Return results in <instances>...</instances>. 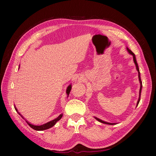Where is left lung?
Segmentation results:
<instances>
[{
	"label": "left lung",
	"instance_id": "obj_1",
	"mask_svg": "<svg viewBox=\"0 0 156 156\" xmlns=\"http://www.w3.org/2000/svg\"><path fill=\"white\" fill-rule=\"evenodd\" d=\"M126 49L127 51V52L128 53L131 55L132 56H133V61H134V63L135 64V66H136V70H137L138 72V74H139V82H140V90H139V99H138V101H137V103H136V106L137 107L140 101V94H141V90H142V87H143V85H142V81H141V79H140V72H139V66H138V64H137V62H136V57H135V54L132 52L128 48H126ZM94 118H95V119H96L98 121H99L100 122H101V123H103V124H108V125H115V124H116L115 123H109V122H107L105 121H103L100 119H98V118L97 117H95L94 116Z\"/></svg>",
	"mask_w": 156,
	"mask_h": 156
}]
</instances>
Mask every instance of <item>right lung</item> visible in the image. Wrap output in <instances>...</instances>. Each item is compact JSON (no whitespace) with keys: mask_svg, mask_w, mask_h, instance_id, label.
Instances as JSON below:
<instances>
[{"mask_svg":"<svg viewBox=\"0 0 156 156\" xmlns=\"http://www.w3.org/2000/svg\"><path fill=\"white\" fill-rule=\"evenodd\" d=\"M19 69H20V66H19ZM71 89H72V84H69V85L67 87L66 92V94H67V97H68V96H69ZM14 108H15V109H16V111L17 112L18 114L20 115L23 118V119H24V118L23 117V116H22V115L20 114V113L19 112V111H17L16 107L14 106ZM62 115H63V114H60L57 118H56V119H54V120H51V121H50V122H47V123H45V124H42V125H41V126H35V125H33V124H30L29 122H28V121H27L26 120H25V121H26L27 123L28 124V125H29L30 127H32V129H34V130H36V131H44V130H45V129H48L51 128V127L54 126L56 124V122H57L58 121H59L61 119H62Z\"/></svg>","mask_w":156,"mask_h":156,"instance_id":"obj_1","label":"right lung"}]
</instances>
